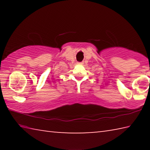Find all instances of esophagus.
Listing matches in <instances>:
<instances>
[{"label":"esophagus","mask_w":150,"mask_h":150,"mask_svg":"<svg viewBox=\"0 0 150 150\" xmlns=\"http://www.w3.org/2000/svg\"><path fill=\"white\" fill-rule=\"evenodd\" d=\"M78 64H80V65H83V64H84V62H79V63H78Z\"/></svg>","instance_id":"1"}]
</instances>
